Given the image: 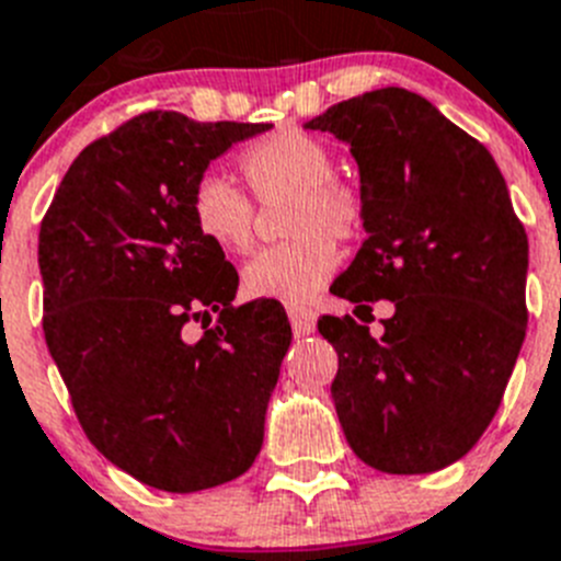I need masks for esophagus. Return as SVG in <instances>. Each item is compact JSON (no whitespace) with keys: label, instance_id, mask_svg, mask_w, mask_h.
<instances>
[{"label":"esophagus","instance_id":"esophagus-1","mask_svg":"<svg viewBox=\"0 0 561 561\" xmlns=\"http://www.w3.org/2000/svg\"><path fill=\"white\" fill-rule=\"evenodd\" d=\"M287 319L294 324L296 335H310L316 330V313L308 308H287Z\"/></svg>","mask_w":561,"mask_h":561}]
</instances>
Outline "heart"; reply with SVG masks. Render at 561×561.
Segmentation results:
<instances>
[{"mask_svg": "<svg viewBox=\"0 0 561 561\" xmlns=\"http://www.w3.org/2000/svg\"><path fill=\"white\" fill-rule=\"evenodd\" d=\"M256 197H290L285 208L287 242L265 248L242 267L248 299L310 301L339 265L334 240H353L362 228V199L333 180V154L319 138L282 129L251 146L240 160ZM192 220L199 237L226 253H245L253 242V203L226 174L208 172L192 192Z\"/></svg>", "mask_w": 561, "mask_h": 561, "instance_id": "obj_1", "label": "heart"}]
</instances>
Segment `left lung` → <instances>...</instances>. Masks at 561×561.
<instances>
[{
	"label": "left lung",
	"instance_id": "8db88e82",
	"mask_svg": "<svg viewBox=\"0 0 561 561\" xmlns=\"http://www.w3.org/2000/svg\"><path fill=\"white\" fill-rule=\"evenodd\" d=\"M305 129L350 146L367 240L333 282L353 313H396L369 335L321 316L339 353L330 387L350 449L387 474L460 460L496 415L523 350L528 237L483 144L401 87L364 92ZM358 317V319H363Z\"/></svg>",
	"mask_w": 561,
	"mask_h": 561
}]
</instances>
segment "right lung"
I'll use <instances>...</instances> for the list:
<instances>
[{
  "label": "right lung",
  "mask_w": 561,
  "mask_h": 561,
  "mask_svg": "<svg viewBox=\"0 0 561 561\" xmlns=\"http://www.w3.org/2000/svg\"><path fill=\"white\" fill-rule=\"evenodd\" d=\"M267 129L144 112L72 160L38 231L45 339L72 409L92 446L152 489H214L262 449L290 324L271 301L233 308L240 276L199 237L192 192ZM214 312L186 342L187 321Z\"/></svg>",
  "instance_id": "1"
}]
</instances>
